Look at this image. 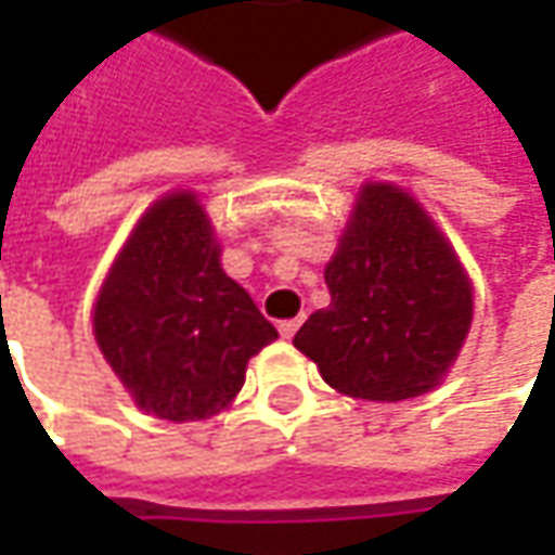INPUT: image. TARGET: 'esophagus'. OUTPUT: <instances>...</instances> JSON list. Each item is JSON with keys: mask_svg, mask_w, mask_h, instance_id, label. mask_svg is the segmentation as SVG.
<instances>
[{"mask_svg": "<svg viewBox=\"0 0 555 555\" xmlns=\"http://www.w3.org/2000/svg\"><path fill=\"white\" fill-rule=\"evenodd\" d=\"M278 330H281V336L293 338L296 336V330H299V321H281L278 323Z\"/></svg>", "mask_w": 555, "mask_h": 555, "instance_id": "obj_1", "label": "esophagus"}]
</instances>
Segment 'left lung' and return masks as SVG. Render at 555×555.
<instances>
[{
	"mask_svg": "<svg viewBox=\"0 0 555 555\" xmlns=\"http://www.w3.org/2000/svg\"><path fill=\"white\" fill-rule=\"evenodd\" d=\"M323 278L333 299L293 345L330 388L397 403L440 385L474 321V286L418 201L366 182Z\"/></svg>",
	"mask_w": 555,
	"mask_h": 555,
	"instance_id": "left-lung-1",
	"label": "left lung"
}]
</instances>
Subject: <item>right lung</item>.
<instances>
[{
  "label": "right lung",
  "mask_w": 555,
  "mask_h": 555,
  "mask_svg": "<svg viewBox=\"0 0 555 555\" xmlns=\"http://www.w3.org/2000/svg\"><path fill=\"white\" fill-rule=\"evenodd\" d=\"M94 336L137 406L198 422L232 403L247 360L278 330L222 271L198 198L173 192L149 207L118 253L96 296Z\"/></svg>",
  "instance_id": "add662e5"
}]
</instances>
